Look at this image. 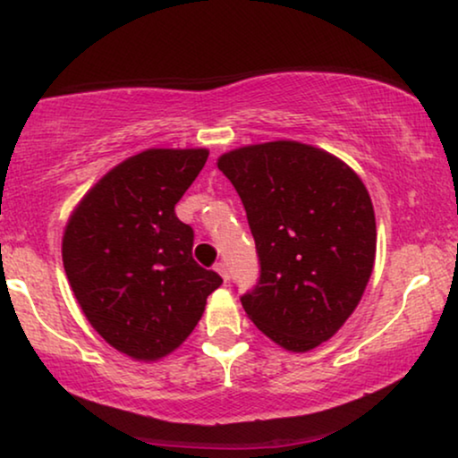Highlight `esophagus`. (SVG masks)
<instances>
[{
	"instance_id": "obj_1",
	"label": "esophagus",
	"mask_w": 458,
	"mask_h": 458,
	"mask_svg": "<svg viewBox=\"0 0 458 458\" xmlns=\"http://www.w3.org/2000/svg\"><path fill=\"white\" fill-rule=\"evenodd\" d=\"M215 271H216L218 275H221V277H223L225 281H229V268H227V265H225V262H216Z\"/></svg>"
}]
</instances>
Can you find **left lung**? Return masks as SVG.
Returning a JSON list of instances; mask_svg holds the SVG:
<instances>
[{
	"label": "left lung",
	"instance_id": "8db88e82",
	"mask_svg": "<svg viewBox=\"0 0 458 458\" xmlns=\"http://www.w3.org/2000/svg\"><path fill=\"white\" fill-rule=\"evenodd\" d=\"M246 208L260 277L242 306L292 352L327 342L359 306L375 262V212L359 174L300 141L246 146L218 158Z\"/></svg>",
	"mask_w": 458,
	"mask_h": 458
}]
</instances>
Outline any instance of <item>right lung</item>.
Here are the masks:
<instances>
[{
    "label": "right lung",
    "instance_id": "obj_1",
    "mask_svg": "<svg viewBox=\"0 0 458 458\" xmlns=\"http://www.w3.org/2000/svg\"><path fill=\"white\" fill-rule=\"evenodd\" d=\"M208 149L152 148L106 173L62 237V260L91 327L137 360L187 340L206 298L223 284L193 260V229L174 215Z\"/></svg>",
    "mask_w": 458,
    "mask_h": 458
}]
</instances>
